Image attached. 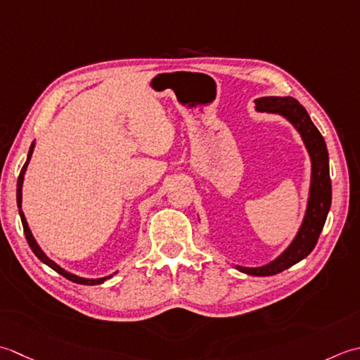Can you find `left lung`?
Here are the masks:
<instances>
[{
    "label": "left lung",
    "instance_id": "1",
    "mask_svg": "<svg viewBox=\"0 0 360 360\" xmlns=\"http://www.w3.org/2000/svg\"><path fill=\"white\" fill-rule=\"evenodd\" d=\"M256 110L269 113H280L285 116L295 129L300 131L303 141L312 160V180H311V193L309 203H307L306 216L302 229H300L297 238L293 239L281 256H278L267 266L262 267H240L236 266L239 272L255 276H270L283 272V270L292 267L293 264L300 262L309 255L317 240L320 233L323 230L326 222L328 211L331 208V177H329V161L328 149L323 136L319 129L314 126L306 108L293 98H278L269 96L256 101Z\"/></svg>",
    "mask_w": 360,
    "mask_h": 360
}]
</instances>
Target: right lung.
Here are the masks:
<instances>
[{
    "instance_id": "right-lung-1",
    "label": "right lung",
    "mask_w": 360,
    "mask_h": 360,
    "mask_svg": "<svg viewBox=\"0 0 360 360\" xmlns=\"http://www.w3.org/2000/svg\"><path fill=\"white\" fill-rule=\"evenodd\" d=\"M32 150H34V144L31 146V150H29L27 160H26L25 166L21 167V172H20V175H18V181H17V203H18V211H20L21 224H23L25 236H26V240H27L29 247H31V250L34 252V255H35L37 258H39L41 262H45L46 266H49L51 269L56 270L57 274H60L62 276H65V278H67V280H70V281H72V283H77V284H85V285H94V284H101V283H104V281H105V280H108V278L112 276V275H110V276H105V278H99V280H86V278H80V276H76V275H72V274L67 272V270H63L62 267H58L57 264H56L54 261H51V259L48 258V256H46L45 253H43L41 250H40V247L37 245V242H35V239H34V236H32V233H31V230H29V226H27V222H26V219H25L23 211H21V186H23V177H25V172H26V167H27L29 160H31Z\"/></svg>"
}]
</instances>
